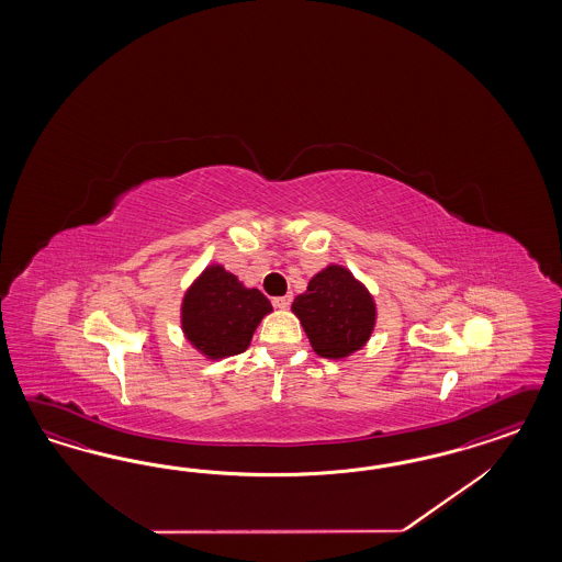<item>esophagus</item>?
<instances>
[{
    "mask_svg": "<svg viewBox=\"0 0 562 562\" xmlns=\"http://www.w3.org/2000/svg\"><path fill=\"white\" fill-rule=\"evenodd\" d=\"M273 306H278V308H286V306L292 303V296L290 294H284V296H273Z\"/></svg>",
    "mask_w": 562,
    "mask_h": 562,
    "instance_id": "1",
    "label": "esophagus"
}]
</instances>
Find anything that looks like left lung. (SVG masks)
<instances>
[{"instance_id":"8db88e82","label":"left lung","mask_w":562,"mask_h":562,"mask_svg":"<svg viewBox=\"0 0 562 562\" xmlns=\"http://www.w3.org/2000/svg\"><path fill=\"white\" fill-rule=\"evenodd\" d=\"M294 315L305 327L308 341L319 357H350L371 338L374 303L352 273L329 266L311 278L305 294L292 303Z\"/></svg>"}]
</instances>
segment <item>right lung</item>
Segmentation results:
<instances>
[{"label": "right lung", "mask_w": 562, "mask_h": 562, "mask_svg": "<svg viewBox=\"0 0 562 562\" xmlns=\"http://www.w3.org/2000/svg\"><path fill=\"white\" fill-rule=\"evenodd\" d=\"M270 311V301L259 290L245 289L222 266H210L183 299L181 324L188 340L205 357H235L247 350Z\"/></svg>", "instance_id": "right-lung-1"}]
</instances>
